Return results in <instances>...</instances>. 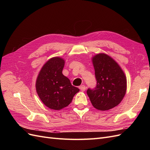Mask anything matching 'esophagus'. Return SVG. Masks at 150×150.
<instances>
[{
    "label": "esophagus",
    "instance_id": "obj_1",
    "mask_svg": "<svg viewBox=\"0 0 150 150\" xmlns=\"http://www.w3.org/2000/svg\"><path fill=\"white\" fill-rule=\"evenodd\" d=\"M79 88L80 89L81 91H84L86 90V86L84 85H81L79 86Z\"/></svg>",
    "mask_w": 150,
    "mask_h": 150
}]
</instances>
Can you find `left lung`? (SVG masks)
Returning a JSON list of instances; mask_svg holds the SVG:
<instances>
[{
    "mask_svg": "<svg viewBox=\"0 0 150 150\" xmlns=\"http://www.w3.org/2000/svg\"><path fill=\"white\" fill-rule=\"evenodd\" d=\"M96 86L88 88L87 94L93 106L101 111L117 106L126 91V79L123 71L112 59L105 54L93 58Z\"/></svg>",
    "mask_w": 150,
    "mask_h": 150,
    "instance_id": "obj_1",
    "label": "left lung"
}]
</instances>
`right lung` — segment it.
<instances>
[{"label":"right lung","mask_w":150,"mask_h":150,"mask_svg":"<svg viewBox=\"0 0 150 150\" xmlns=\"http://www.w3.org/2000/svg\"><path fill=\"white\" fill-rule=\"evenodd\" d=\"M64 61L61 57H52L40 70L36 81L38 96L47 107L59 110L71 103L79 89L72 86L70 80L62 74Z\"/></svg>","instance_id":"add662e5"}]
</instances>
